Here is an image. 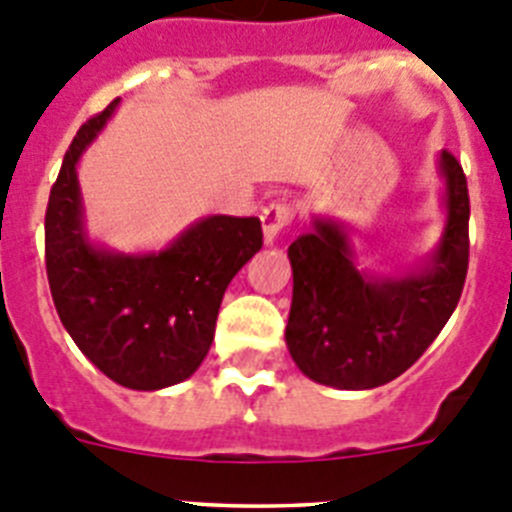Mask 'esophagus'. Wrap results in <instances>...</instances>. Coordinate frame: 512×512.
Masks as SVG:
<instances>
[{
  "label": "esophagus",
  "mask_w": 512,
  "mask_h": 512,
  "mask_svg": "<svg viewBox=\"0 0 512 512\" xmlns=\"http://www.w3.org/2000/svg\"><path fill=\"white\" fill-rule=\"evenodd\" d=\"M293 216H296V211H293V206H290L288 201H273V204L262 209L260 219L267 245H273L275 239H278V234L293 222Z\"/></svg>",
  "instance_id": "esophagus-1"
}]
</instances>
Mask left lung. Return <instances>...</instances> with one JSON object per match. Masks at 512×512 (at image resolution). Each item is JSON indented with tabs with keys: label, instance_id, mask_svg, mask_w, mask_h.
Wrapping results in <instances>:
<instances>
[{
	"label": "left lung",
	"instance_id": "obj_1",
	"mask_svg": "<svg viewBox=\"0 0 512 512\" xmlns=\"http://www.w3.org/2000/svg\"><path fill=\"white\" fill-rule=\"evenodd\" d=\"M446 227L418 273L380 278L354 265L347 227L313 219L288 247L293 267L285 344L298 370L339 390L395 380L434 342L462 296L469 265V193L462 165L439 158Z\"/></svg>",
	"mask_w": 512,
	"mask_h": 512
}]
</instances>
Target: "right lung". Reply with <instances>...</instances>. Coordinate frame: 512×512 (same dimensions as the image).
<instances>
[{
  "mask_svg": "<svg viewBox=\"0 0 512 512\" xmlns=\"http://www.w3.org/2000/svg\"><path fill=\"white\" fill-rule=\"evenodd\" d=\"M119 99L76 132L45 211V270L55 311L109 380L160 390L199 370L224 290L262 247L257 216H206L160 252L119 255L84 229L76 165Z\"/></svg>",
  "mask_w": 512,
  "mask_h": 512,
  "instance_id": "obj_1",
  "label": "right lung"
}]
</instances>
